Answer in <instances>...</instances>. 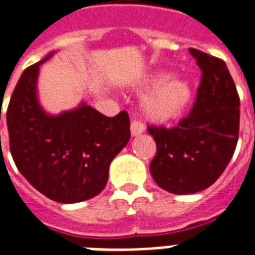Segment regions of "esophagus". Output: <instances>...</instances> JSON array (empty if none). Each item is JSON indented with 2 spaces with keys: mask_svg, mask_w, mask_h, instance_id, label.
Masks as SVG:
<instances>
[{
  "mask_svg": "<svg viewBox=\"0 0 255 255\" xmlns=\"http://www.w3.org/2000/svg\"><path fill=\"white\" fill-rule=\"evenodd\" d=\"M129 129H131V135H132V136H137V135H140V133L144 132V126H143L140 122L132 120V122H131V126H129Z\"/></svg>",
  "mask_w": 255,
  "mask_h": 255,
  "instance_id": "1",
  "label": "esophagus"
}]
</instances>
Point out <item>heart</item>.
<instances>
[{"label":"heart","mask_w":255,"mask_h":255,"mask_svg":"<svg viewBox=\"0 0 255 255\" xmlns=\"http://www.w3.org/2000/svg\"><path fill=\"white\" fill-rule=\"evenodd\" d=\"M146 92L140 100V111L148 122L169 124L180 120L193 101V86L181 75L155 70L137 81V88Z\"/></svg>","instance_id":"1"}]
</instances>
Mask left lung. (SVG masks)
<instances>
[{"instance_id":"left-lung-1","label":"left lung","mask_w":255,"mask_h":255,"mask_svg":"<svg viewBox=\"0 0 255 255\" xmlns=\"http://www.w3.org/2000/svg\"><path fill=\"white\" fill-rule=\"evenodd\" d=\"M203 71L189 116L171 129L148 127L156 143L150 173L162 189L192 195L218 180L238 143L239 97L223 60L189 48Z\"/></svg>"}]
</instances>
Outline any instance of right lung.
Returning a JSON list of instances; mask_svg holds the SVG:
<instances>
[{
    "label": "right lung",
    "mask_w": 255,
    "mask_h": 255,
    "mask_svg": "<svg viewBox=\"0 0 255 255\" xmlns=\"http://www.w3.org/2000/svg\"><path fill=\"white\" fill-rule=\"evenodd\" d=\"M54 54L24 70L17 82L6 112L9 144L17 169L35 189L74 204L105 188L111 162L131 136L129 118L124 111L107 118L85 101L58 115L46 112L37 78L40 65Z\"/></svg>",
    "instance_id": "right-lung-1"
}]
</instances>
